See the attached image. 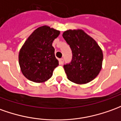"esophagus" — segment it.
I'll return each instance as SVG.
<instances>
[{"mask_svg":"<svg viewBox=\"0 0 121 121\" xmlns=\"http://www.w3.org/2000/svg\"><path fill=\"white\" fill-rule=\"evenodd\" d=\"M60 65H63V58H61V59H60Z\"/></svg>","mask_w":121,"mask_h":121,"instance_id":"esophagus-1","label":"esophagus"}]
</instances>
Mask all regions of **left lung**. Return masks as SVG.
Returning a JSON list of instances; mask_svg holds the SVG:
<instances>
[{"instance_id":"8db88e82","label":"left lung","mask_w":121,"mask_h":121,"mask_svg":"<svg viewBox=\"0 0 121 121\" xmlns=\"http://www.w3.org/2000/svg\"><path fill=\"white\" fill-rule=\"evenodd\" d=\"M62 35L73 53L71 62L63 66L67 78L78 84L90 82L102 69L104 57L102 49L82 29H69Z\"/></svg>"}]
</instances>
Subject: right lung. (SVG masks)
I'll list each match as a JSON object with an SVG mask.
<instances>
[{
    "mask_svg": "<svg viewBox=\"0 0 121 121\" xmlns=\"http://www.w3.org/2000/svg\"><path fill=\"white\" fill-rule=\"evenodd\" d=\"M60 31L44 25L36 29L25 40L18 56L23 75L29 81L44 82L51 78L59 65L52 43Z\"/></svg>",
    "mask_w": 121,
    "mask_h": 121,
    "instance_id": "right-lung-1",
    "label": "right lung"
}]
</instances>
